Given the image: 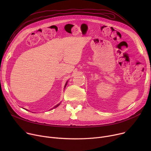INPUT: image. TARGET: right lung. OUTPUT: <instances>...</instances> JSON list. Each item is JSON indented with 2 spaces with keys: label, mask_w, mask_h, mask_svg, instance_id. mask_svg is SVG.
I'll list each match as a JSON object with an SVG mask.
<instances>
[{
  "label": "right lung",
  "mask_w": 151,
  "mask_h": 151,
  "mask_svg": "<svg viewBox=\"0 0 151 151\" xmlns=\"http://www.w3.org/2000/svg\"><path fill=\"white\" fill-rule=\"evenodd\" d=\"M67 83H68V81H67L66 82V83H65V86H64V88H65V87H66V86H67ZM60 103H59V104H57L56 105L54 106L52 108H51V109H54V108H57L58 106H59V105H60ZM26 110H27V109H26Z\"/></svg>",
  "instance_id": "obj_1"
}]
</instances>
